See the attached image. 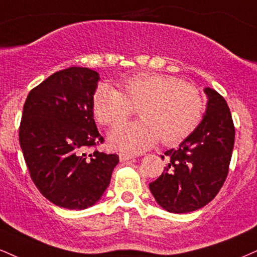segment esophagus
Returning <instances> with one entry per match:
<instances>
[{
    "label": "esophagus",
    "mask_w": 257,
    "mask_h": 257,
    "mask_svg": "<svg viewBox=\"0 0 257 257\" xmlns=\"http://www.w3.org/2000/svg\"><path fill=\"white\" fill-rule=\"evenodd\" d=\"M135 156L132 153H125V152H122L119 153V159L120 162H126V160H131V159H134Z\"/></svg>",
    "instance_id": "1"
}]
</instances>
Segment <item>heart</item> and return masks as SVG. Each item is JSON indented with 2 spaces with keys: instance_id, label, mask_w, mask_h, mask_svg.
<instances>
[{
  "instance_id": "b5f03b06",
  "label": "heart",
  "mask_w": 257,
  "mask_h": 257,
  "mask_svg": "<svg viewBox=\"0 0 257 257\" xmlns=\"http://www.w3.org/2000/svg\"><path fill=\"white\" fill-rule=\"evenodd\" d=\"M119 88L99 85L92 99V110L99 124L113 126L128 118L138 107L141 119L122 123L110 133L113 147L124 152H142L162 139L175 145L187 139L199 125L205 99L195 83L176 76L145 72L126 76Z\"/></svg>"
}]
</instances>
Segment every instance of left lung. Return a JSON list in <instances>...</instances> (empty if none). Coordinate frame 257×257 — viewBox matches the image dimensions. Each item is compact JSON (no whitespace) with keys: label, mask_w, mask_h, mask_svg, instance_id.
<instances>
[{"label":"left lung","mask_w":257,"mask_h":257,"mask_svg":"<svg viewBox=\"0 0 257 257\" xmlns=\"http://www.w3.org/2000/svg\"><path fill=\"white\" fill-rule=\"evenodd\" d=\"M197 128L165 152L168 165L150 190L157 202L171 213L196 211L217 196L227 177L234 145V125L226 100L212 88ZM164 159V157H162Z\"/></svg>","instance_id":"8db88e82"}]
</instances>
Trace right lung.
<instances>
[{"mask_svg":"<svg viewBox=\"0 0 257 257\" xmlns=\"http://www.w3.org/2000/svg\"><path fill=\"white\" fill-rule=\"evenodd\" d=\"M98 80L88 68H66L31 89L24 105L19 141L31 179L63 208L93 206L119 162L115 153L86 154L104 141L92 110Z\"/></svg>","mask_w":257,"mask_h":257,"instance_id":"1","label":"right lung"}]
</instances>
